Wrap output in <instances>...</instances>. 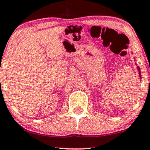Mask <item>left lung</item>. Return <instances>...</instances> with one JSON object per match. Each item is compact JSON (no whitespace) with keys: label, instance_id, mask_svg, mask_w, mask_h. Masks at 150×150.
I'll return each mask as SVG.
<instances>
[{"label":"left lung","instance_id":"1","mask_svg":"<svg viewBox=\"0 0 150 150\" xmlns=\"http://www.w3.org/2000/svg\"><path fill=\"white\" fill-rule=\"evenodd\" d=\"M134 59H135V61H136V58H134ZM137 70H138V72H139V77H140V79H141V73H140V67L137 66Z\"/></svg>","mask_w":150,"mask_h":150}]
</instances>
